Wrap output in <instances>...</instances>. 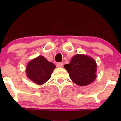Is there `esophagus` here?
<instances>
[{
  "mask_svg": "<svg viewBox=\"0 0 121 121\" xmlns=\"http://www.w3.org/2000/svg\"><path fill=\"white\" fill-rule=\"evenodd\" d=\"M63 63H58L57 64V66L58 67V68H62L63 67Z\"/></svg>",
  "mask_w": 121,
  "mask_h": 121,
  "instance_id": "1",
  "label": "esophagus"
}]
</instances>
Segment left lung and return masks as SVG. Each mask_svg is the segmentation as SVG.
Here are the masks:
<instances>
[{"label": "left lung", "instance_id": "left-lung-1", "mask_svg": "<svg viewBox=\"0 0 121 121\" xmlns=\"http://www.w3.org/2000/svg\"><path fill=\"white\" fill-rule=\"evenodd\" d=\"M64 67L73 82L80 86L89 85L97 78L96 61L86 55H75L69 64H65Z\"/></svg>", "mask_w": 121, "mask_h": 121}]
</instances>
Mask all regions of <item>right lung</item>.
<instances>
[{
    "instance_id": "obj_1",
    "label": "right lung",
    "mask_w": 121,
    "mask_h": 121,
    "mask_svg": "<svg viewBox=\"0 0 121 121\" xmlns=\"http://www.w3.org/2000/svg\"><path fill=\"white\" fill-rule=\"evenodd\" d=\"M56 65L49 62L44 57L39 56L29 62L26 73L31 81L38 85L46 83L51 78Z\"/></svg>"
}]
</instances>
